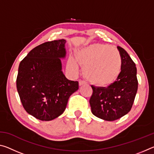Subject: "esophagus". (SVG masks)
<instances>
[{"instance_id": "1", "label": "esophagus", "mask_w": 154, "mask_h": 154, "mask_svg": "<svg viewBox=\"0 0 154 154\" xmlns=\"http://www.w3.org/2000/svg\"><path fill=\"white\" fill-rule=\"evenodd\" d=\"M79 83L80 86H82V85H83L86 84V82H85V81H83V80H79Z\"/></svg>"}]
</instances>
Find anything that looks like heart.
<instances>
[{"label":"heart","mask_w":154,"mask_h":154,"mask_svg":"<svg viewBox=\"0 0 154 154\" xmlns=\"http://www.w3.org/2000/svg\"><path fill=\"white\" fill-rule=\"evenodd\" d=\"M77 59L84 66V76L94 84H108L121 71V54L108 45L94 43L84 47L77 51ZM78 62L73 57H70L68 60V66L74 73H78L79 71Z\"/></svg>","instance_id":"1"}]
</instances>
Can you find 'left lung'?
<instances>
[{
    "mask_svg": "<svg viewBox=\"0 0 154 154\" xmlns=\"http://www.w3.org/2000/svg\"><path fill=\"white\" fill-rule=\"evenodd\" d=\"M122 59L121 72L106 87L91 85L90 105L93 115L106 121H114L126 115L133 105L138 89L137 67L126 51L118 47Z\"/></svg>",
    "mask_w": 154,
    "mask_h": 154,
    "instance_id": "left-lung-1",
    "label": "left lung"
}]
</instances>
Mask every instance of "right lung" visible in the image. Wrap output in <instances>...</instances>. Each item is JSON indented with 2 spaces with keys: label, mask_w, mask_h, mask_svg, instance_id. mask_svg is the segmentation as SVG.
Listing matches in <instances>:
<instances>
[{
  "label": "right lung",
  "mask_w": 154,
  "mask_h": 154,
  "mask_svg": "<svg viewBox=\"0 0 154 154\" xmlns=\"http://www.w3.org/2000/svg\"><path fill=\"white\" fill-rule=\"evenodd\" d=\"M66 40L44 43L22 60L16 80L21 102L28 114L50 121L64 113L78 82L69 80L62 72L61 59L66 58Z\"/></svg>",
  "instance_id": "obj_1"
}]
</instances>
